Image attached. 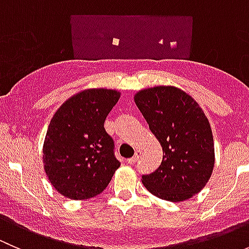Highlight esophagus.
I'll return each instance as SVG.
<instances>
[{
	"mask_svg": "<svg viewBox=\"0 0 249 249\" xmlns=\"http://www.w3.org/2000/svg\"><path fill=\"white\" fill-rule=\"evenodd\" d=\"M140 157H141V152L140 150H136V153H135L134 157L130 158V159H127V162H129V164H135V162L140 159Z\"/></svg>",
	"mask_w": 249,
	"mask_h": 249,
	"instance_id": "esophagus-1",
	"label": "esophagus"
}]
</instances>
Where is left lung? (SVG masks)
<instances>
[{"label":"left lung","instance_id":"8db88e82","mask_svg":"<svg viewBox=\"0 0 249 249\" xmlns=\"http://www.w3.org/2000/svg\"><path fill=\"white\" fill-rule=\"evenodd\" d=\"M135 102L162 147V161L142 176L155 196L178 202L190 199L206 185L214 166L212 130L201 107L175 87L141 90Z\"/></svg>","mask_w":249,"mask_h":249}]
</instances>
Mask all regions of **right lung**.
I'll list each match as a JSON object with an SVG mask.
<instances>
[{"mask_svg":"<svg viewBox=\"0 0 249 249\" xmlns=\"http://www.w3.org/2000/svg\"><path fill=\"white\" fill-rule=\"evenodd\" d=\"M119 97L115 90H84L67 100L50 120L43 144L44 170L65 197L96 196L120 166L114 141L104 126Z\"/></svg>","mask_w":249,"mask_h":249,"instance_id":"add662e5","label":"right lung"}]
</instances>
